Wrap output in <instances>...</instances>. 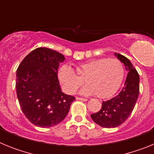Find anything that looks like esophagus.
I'll list each match as a JSON object with an SVG mask.
<instances>
[{
	"instance_id": "34e87169",
	"label": "esophagus",
	"mask_w": 154,
	"mask_h": 154,
	"mask_svg": "<svg viewBox=\"0 0 154 154\" xmlns=\"http://www.w3.org/2000/svg\"><path fill=\"white\" fill-rule=\"evenodd\" d=\"M77 100H81V101H87V99L85 98H81V97H76Z\"/></svg>"
}]
</instances>
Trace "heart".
<instances>
[{
  "label": "heart",
  "mask_w": 154,
  "mask_h": 154,
  "mask_svg": "<svg viewBox=\"0 0 154 154\" xmlns=\"http://www.w3.org/2000/svg\"><path fill=\"white\" fill-rule=\"evenodd\" d=\"M74 71L67 65L59 69L58 77L65 92L74 94L83 83L81 89L83 95L95 93L97 97L105 99L112 96L120 86L124 77V66L117 58H98L84 62Z\"/></svg>",
  "instance_id": "1"
}]
</instances>
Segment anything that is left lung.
I'll return each mask as SVG.
<instances>
[{
	"label": "left lung",
	"mask_w": 154,
	"mask_h": 154,
	"mask_svg": "<svg viewBox=\"0 0 154 154\" xmlns=\"http://www.w3.org/2000/svg\"><path fill=\"white\" fill-rule=\"evenodd\" d=\"M125 65L127 76L124 86L117 96L103 101L102 109L91 115L92 120L102 127L115 128L123 123L131 115L140 92V77L137 71L127 58L115 53Z\"/></svg>",
	"instance_id": "8db88e82"
}]
</instances>
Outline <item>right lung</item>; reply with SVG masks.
Segmentation results:
<instances>
[{"label": "right lung", "mask_w": 154, "mask_h": 154, "mask_svg": "<svg viewBox=\"0 0 154 154\" xmlns=\"http://www.w3.org/2000/svg\"><path fill=\"white\" fill-rule=\"evenodd\" d=\"M65 60L61 53L38 48L19 65L16 91L19 104L27 119L39 127H51L67 116L75 98L62 92L58 79L59 64Z\"/></svg>", "instance_id": "1"}]
</instances>
